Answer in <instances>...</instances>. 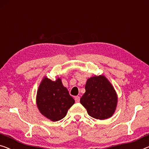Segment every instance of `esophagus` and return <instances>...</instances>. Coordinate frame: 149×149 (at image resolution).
Here are the masks:
<instances>
[{"label": "esophagus", "mask_w": 149, "mask_h": 149, "mask_svg": "<svg viewBox=\"0 0 149 149\" xmlns=\"http://www.w3.org/2000/svg\"><path fill=\"white\" fill-rule=\"evenodd\" d=\"M79 100H80V97H79V96H75V102H79Z\"/></svg>", "instance_id": "obj_1"}]
</instances>
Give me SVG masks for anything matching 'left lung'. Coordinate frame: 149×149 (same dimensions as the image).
<instances>
[{"label":"left lung","mask_w":149,"mask_h":149,"mask_svg":"<svg viewBox=\"0 0 149 149\" xmlns=\"http://www.w3.org/2000/svg\"><path fill=\"white\" fill-rule=\"evenodd\" d=\"M80 103L88 114L99 120L109 118L116 110L118 96L112 84L103 75H94L86 81Z\"/></svg>","instance_id":"8db88e82"}]
</instances>
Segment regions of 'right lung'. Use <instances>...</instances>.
<instances>
[{
  "label": "right lung",
  "mask_w": 149,
  "mask_h": 149,
  "mask_svg": "<svg viewBox=\"0 0 149 149\" xmlns=\"http://www.w3.org/2000/svg\"><path fill=\"white\" fill-rule=\"evenodd\" d=\"M36 103L42 115L50 120L56 122L66 116L75 100L59 77L52 81L44 77L37 90Z\"/></svg>",
  "instance_id": "right-lung-1"
}]
</instances>
